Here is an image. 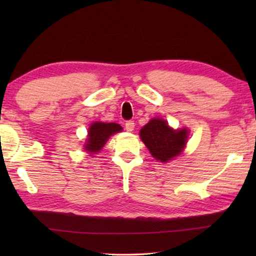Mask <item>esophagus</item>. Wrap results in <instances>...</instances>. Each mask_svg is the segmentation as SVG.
<instances>
[{"mask_svg": "<svg viewBox=\"0 0 256 256\" xmlns=\"http://www.w3.org/2000/svg\"><path fill=\"white\" fill-rule=\"evenodd\" d=\"M134 126H136V125H134L133 120H128V122L125 123V130H126L128 132H132L134 130Z\"/></svg>", "mask_w": 256, "mask_h": 256, "instance_id": "esophagus-1", "label": "esophagus"}]
</instances>
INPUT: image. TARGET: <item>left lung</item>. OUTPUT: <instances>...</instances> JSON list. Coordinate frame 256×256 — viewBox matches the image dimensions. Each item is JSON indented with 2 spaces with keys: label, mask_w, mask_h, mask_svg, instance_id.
Listing matches in <instances>:
<instances>
[{
  "label": "left lung",
  "mask_w": 256,
  "mask_h": 256,
  "mask_svg": "<svg viewBox=\"0 0 256 256\" xmlns=\"http://www.w3.org/2000/svg\"><path fill=\"white\" fill-rule=\"evenodd\" d=\"M188 130L172 128L164 120L152 118L140 130V138L152 157L168 162L180 154L188 142Z\"/></svg>",
  "instance_id": "obj_1"
}]
</instances>
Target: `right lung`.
Wrapping results in <instances>:
<instances>
[{
  "instance_id": "right-lung-1",
  "label": "right lung",
  "mask_w": 256,
  "mask_h": 256,
  "mask_svg": "<svg viewBox=\"0 0 256 256\" xmlns=\"http://www.w3.org/2000/svg\"><path fill=\"white\" fill-rule=\"evenodd\" d=\"M122 126L116 123H102L94 122L88 130V138H86L84 150L89 154H96L102 149L106 142L112 134L122 131Z\"/></svg>"
}]
</instances>
